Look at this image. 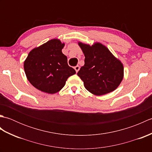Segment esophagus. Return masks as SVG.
<instances>
[{
    "label": "esophagus",
    "instance_id": "obj_1",
    "mask_svg": "<svg viewBox=\"0 0 152 152\" xmlns=\"http://www.w3.org/2000/svg\"><path fill=\"white\" fill-rule=\"evenodd\" d=\"M74 69H75V70H76V72H78V70H80V66H78V65H76V66H74Z\"/></svg>",
    "mask_w": 152,
    "mask_h": 152
}]
</instances>
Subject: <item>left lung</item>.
Returning <instances> with one entry per match:
<instances>
[{"mask_svg": "<svg viewBox=\"0 0 152 152\" xmlns=\"http://www.w3.org/2000/svg\"><path fill=\"white\" fill-rule=\"evenodd\" d=\"M78 44L84 54L85 64L80 68L78 76L86 89L97 96L114 91L124 78L121 61L99 42L92 46L82 42Z\"/></svg>", "mask_w": 152, "mask_h": 152, "instance_id": "obj_1", "label": "left lung"}]
</instances>
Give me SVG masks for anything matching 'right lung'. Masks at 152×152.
I'll return each instance as SVG.
<instances>
[{"label": "right lung", "instance_id": "add662e5", "mask_svg": "<svg viewBox=\"0 0 152 152\" xmlns=\"http://www.w3.org/2000/svg\"><path fill=\"white\" fill-rule=\"evenodd\" d=\"M64 43L50 40L28 53L24 70L28 81L35 88L50 94L62 89L68 78L76 74L69 66L67 57L62 53Z\"/></svg>", "mask_w": 152, "mask_h": 152}]
</instances>
